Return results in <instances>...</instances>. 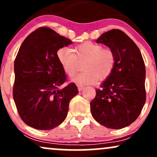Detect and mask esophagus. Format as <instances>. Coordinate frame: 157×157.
Masks as SVG:
<instances>
[{"instance_id": "1", "label": "esophagus", "mask_w": 157, "mask_h": 157, "mask_svg": "<svg viewBox=\"0 0 157 157\" xmlns=\"http://www.w3.org/2000/svg\"><path fill=\"white\" fill-rule=\"evenodd\" d=\"M77 88H78V91H82V90H83L84 86H77Z\"/></svg>"}]
</instances>
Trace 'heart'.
Returning <instances> with one entry per match:
<instances>
[{"label": "heart", "instance_id": "heart-1", "mask_svg": "<svg viewBox=\"0 0 157 157\" xmlns=\"http://www.w3.org/2000/svg\"><path fill=\"white\" fill-rule=\"evenodd\" d=\"M72 50L63 47L57 52V56L63 69L68 76H72L78 69V60H86L83 72L71 80L79 85H90L97 80H105L113 72L116 64V56L111 48H103L102 45L85 42Z\"/></svg>", "mask_w": 157, "mask_h": 157}]
</instances>
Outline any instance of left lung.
<instances>
[{"label":"left lung","mask_w":157,"mask_h":157,"mask_svg":"<svg viewBox=\"0 0 157 157\" xmlns=\"http://www.w3.org/2000/svg\"><path fill=\"white\" fill-rule=\"evenodd\" d=\"M114 52L116 64L90 102L97 122L106 128L121 129L137 119L145 102V66L134 41L120 29L106 32L97 40Z\"/></svg>","instance_id":"left-lung-1"}]
</instances>
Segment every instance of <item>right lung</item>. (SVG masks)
<instances>
[{"label":"right lung","instance_id":"add662e5","mask_svg":"<svg viewBox=\"0 0 157 157\" xmlns=\"http://www.w3.org/2000/svg\"><path fill=\"white\" fill-rule=\"evenodd\" d=\"M72 43L52 29L41 27L20 47L14 64L13 98L20 117L30 127L52 130L67 117L69 102L78 90L74 82L59 89L66 75L57 52Z\"/></svg>","mask_w":157,"mask_h":157}]
</instances>
